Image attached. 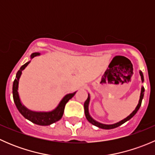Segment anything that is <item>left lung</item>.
<instances>
[{"label":"left lung","mask_w":155,"mask_h":155,"mask_svg":"<svg viewBox=\"0 0 155 155\" xmlns=\"http://www.w3.org/2000/svg\"><path fill=\"white\" fill-rule=\"evenodd\" d=\"M140 76H141L142 83H143V82H144V77H143V72L140 71ZM144 91H145L144 87L142 86L141 93H140V100H139V103H138V104H137V107L135 108V109H134V110L132 112V113L130 114L127 117H126L125 118H124V119L121 120V121H118V122H117V123H115V124H102V123H100V122H98V121H97L96 120L94 119V118L91 116L90 113H89V104H90L91 97H90V94H88V96H87V100L85 101V104H84V109H85V117H86L87 120L91 123V124H92L93 125L97 127L102 128V129L109 130V129H113V128L118 127H119L120 125H121V124H124V123H125L126 121H129V120L131 118H133V117L136 115V113L138 112L139 109H140V107H141L142 101H143V97H144Z\"/></svg>","instance_id":"1"}]
</instances>
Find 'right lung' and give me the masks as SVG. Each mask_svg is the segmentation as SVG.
<instances>
[{
    "mask_svg": "<svg viewBox=\"0 0 155 155\" xmlns=\"http://www.w3.org/2000/svg\"><path fill=\"white\" fill-rule=\"evenodd\" d=\"M39 55H40V53H32L31 54V57H30L31 58V60L34 58V57H36V56ZM30 62H31V61H29L27 63L25 64L24 65H22L20 68L19 70L17 72L16 75H15V79L13 82V85H12V97H13L14 103H15L16 108L19 111L20 113L26 119L29 120L30 121L33 122L34 124H38V125H50V124L59 121L62 118L65 105L68 102L69 100H70L74 96L76 91L73 92V93L68 94L65 95L62 98L61 101H60L58 105L51 111H48V112H37V111H32L31 109H28L25 106L23 105V104L21 101V99H20L19 94H18V84H19V79L21 77L22 71L29 64Z\"/></svg>",
    "mask_w": 155,
    "mask_h": 155,
    "instance_id": "add662e5",
    "label": "right lung"
}]
</instances>
